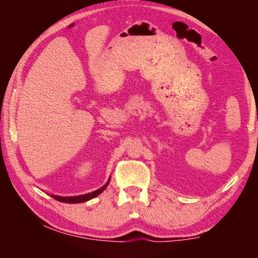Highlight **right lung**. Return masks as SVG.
I'll return each mask as SVG.
<instances>
[{"mask_svg": "<svg viewBox=\"0 0 258 258\" xmlns=\"http://www.w3.org/2000/svg\"><path fill=\"white\" fill-rule=\"evenodd\" d=\"M110 181H111V178L108 179L107 183L103 187H101V188H99L98 190H95V191L89 192V194H86V195H82V196L60 197V196H53V195H51V197L54 198L56 200H58V201H60V202H66V204H81V202L88 201V200H90L92 198L99 196V195L106 188V186H107V184H108V182H110Z\"/></svg>", "mask_w": 258, "mask_h": 258, "instance_id": "right-lung-1", "label": "right lung"}]
</instances>
